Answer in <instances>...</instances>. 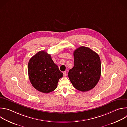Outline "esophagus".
<instances>
[{"instance_id":"obj_1","label":"esophagus","mask_w":127,"mask_h":127,"mask_svg":"<svg viewBox=\"0 0 127 127\" xmlns=\"http://www.w3.org/2000/svg\"><path fill=\"white\" fill-rule=\"evenodd\" d=\"M63 75H64V76H66L67 75V72H66V71H64V72H63Z\"/></svg>"}]
</instances>
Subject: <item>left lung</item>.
Segmentation results:
<instances>
[{
  "label": "left lung",
  "mask_w": 127,
  "mask_h": 127,
  "mask_svg": "<svg viewBox=\"0 0 127 127\" xmlns=\"http://www.w3.org/2000/svg\"><path fill=\"white\" fill-rule=\"evenodd\" d=\"M74 66L68 73L69 78L77 90L85 92L98 83L101 74L99 55L88 47L81 46L74 52Z\"/></svg>",
  "instance_id": "left-lung-1"
}]
</instances>
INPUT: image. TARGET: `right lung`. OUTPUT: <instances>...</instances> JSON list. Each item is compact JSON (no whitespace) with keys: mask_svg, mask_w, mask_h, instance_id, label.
<instances>
[{"mask_svg":"<svg viewBox=\"0 0 127 127\" xmlns=\"http://www.w3.org/2000/svg\"><path fill=\"white\" fill-rule=\"evenodd\" d=\"M28 73L32 86L44 93L55 90L59 79L63 76L51 55L45 51L38 52L30 59Z\"/></svg>","mask_w":127,"mask_h":127,"instance_id":"right-lung-1","label":"right lung"}]
</instances>
